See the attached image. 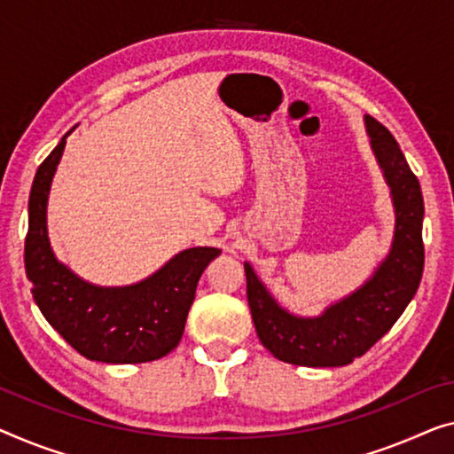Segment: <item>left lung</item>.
<instances>
[{
	"mask_svg": "<svg viewBox=\"0 0 454 454\" xmlns=\"http://www.w3.org/2000/svg\"><path fill=\"white\" fill-rule=\"evenodd\" d=\"M371 151L389 187L395 212L394 242L363 286L317 316H297L275 300L250 262H245L250 314L270 355L301 367H344L367 353L397 322L416 295L424 270L420 181L400 145L375 118L364 116Z\"/></svg>",
	"mask_w": 454,
	"mask_h": 454,
	"instance_id": "left-lung-1",
	"label": "left lung"
}]
</instances>
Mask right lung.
<instances>
[{"label": "right lung", "mask_w": 454, "mask_h": 454, "mask_svg": "<svg viewBox=\"0 0 454 454\" xmlns=\"http://www.w3.org/2000/svg\"><path fill=\"white\" fill-rule=\"evenodd\" d=\"M71 132L38 167L32 184L24 247L32 297L46 322L90 361H157L179 344L200 277L222 250L185 248L146 279L121 287L96 286L73 273L54 254L46 226L52 177Z\"/></svg>", "instance_id": "right-lung-1"}]
</instances>
